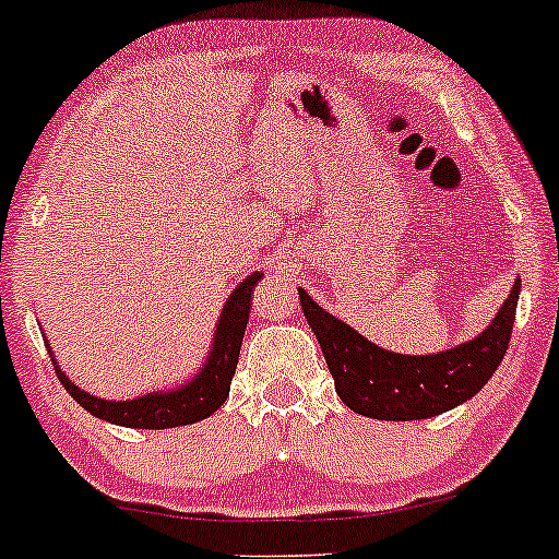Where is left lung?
<instances>
[{"label":"left lung","instance_id":"obj_1","mask_svg":"<svg viewBox=\"0 0 559 559\" xmlns=\"http://www.w3.org/2000/svg\"><path fill=\"white\" fill-rule=\"evenodd\" d=\"M521 281L480 336L439 355H394L329 316L299 288L301 310L316 331L336 383V394L352 413L376 420H423L447 413L476 396L510 346Z\"/></svg>","mask_w":559,"mask_h":559}]
</instances>
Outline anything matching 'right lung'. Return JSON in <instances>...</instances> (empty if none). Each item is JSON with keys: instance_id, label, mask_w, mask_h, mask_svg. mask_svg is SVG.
<instances>
[{"instance_id": "right-lung-1", "label": "right lung", "mask_w": 559, "mask_h": 559, "mask_svg": "<svg viewBox=\"0 0 559 559\" xmlns=\"http://www.w3.org/2000/svg\"><path fill=\"white\" fill-rule=\"evenodd\" d=\"M262 278V273H252L247 281H241L234 288L226 307H223L221 323H217L215 344L210 352L207 362L199 370L197 378H191L189 383L176 391H157V394L139 396L131 402H107L99 396L86 394L75 386L73 381H68V376L57 368L55 373L60 378V383L66 391L81 404L83 409L115 426L126 428H176V426H189V423L204 420L226 402L230 391V378L236 373V365H239V352H241V338L247 331L249 320V307H252V288Z\"/></svg>"}]
</instances>
